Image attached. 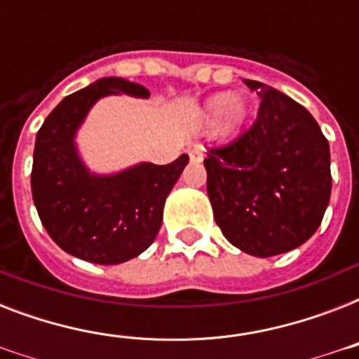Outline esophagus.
Wrapping results in <instances>:
<instances>
[{
  "label": "esophagus",
  "mask_w": 359,
  "mask_h": 359,
  "mask_svg": "<svg viewBox=\"0 0 359 359\" xmlns=\"http://www.w3.org/2000/svg\"><path fill=\"white\" fill-rule=\"evenodd\" d=\"M191 163H201L203 158H205V152H203V147H194L190 152H188Z\"/></svg>",
  "instance_id": "34e87169"
}]
</instances>
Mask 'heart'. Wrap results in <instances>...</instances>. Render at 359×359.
<instances>
[{
    "label": "heart",
    "instance_id": "obj_1",
    "mask_svg": "<svg viewBox=\"0 0 359 359\" xmlns=\"http://www.w3.org/2000/svg\"><path fill=\"white\" fill-rule=\"evenodd\" d=\"M251 106L242 98H229L227 95H216L208 98L199 109V123L210 124L216 117V134L219 137H235L250 121Z\"/></svg>",
    "mask_w": 359,
    "mask_h": 359
}]
</instances>
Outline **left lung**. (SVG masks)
I'll use <instances>...</instances> for the list:
<instances>
[{
	"mask_svg": "<svg viewBox=\"0 0 359 359\" xmlns=\"http://www.w3.org/2000/svg\"><path fill=\"white\" fill-rule=\"evenodd\" d=\"M255 123L208 149L207 191L214 219L238 250L272 257L315 235L332 194L330 145L304 106L261 81Z\"/></svg>",
	"mask_w": 359,
	"mask_h": 359,
	"instance_id": "1",
	"label": "left lung"
}]
</instances>
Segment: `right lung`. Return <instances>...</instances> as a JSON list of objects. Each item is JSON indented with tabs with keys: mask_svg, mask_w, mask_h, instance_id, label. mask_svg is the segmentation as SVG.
<instances>
[{
	"mask_svg": "<svg viewBox=\"0 0 359 359\" xmlns=\"http://www.w3.org/2000/svg\"><path fill=\"white\" fill-rule=\"evenodd\" d=\"M149 98V89L123 78H102L63 98L36 132L31 194L44 229L70 255L95 264H121L154 242L163 203L188 163H137L115 175L89 173L76 149V130L98 98Z\"/></svg>",
	"mask_w": 359,
	"mask_h": 359,
	"instance_id": "obj_1",
	"label": "right lung"
}]
</instances>
